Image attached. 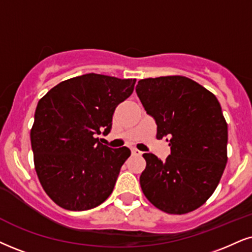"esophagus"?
Listing matches in <instances>:
<instances>
[{"label": "esophagus", "mask_w": 252, "mask_h": 252, "mask_svg": "<svg viewBox=\"0 0 252 252\" xmlns=\"http://www.w3.org/2000/svg\"><path fill=\"white\" fill-rule=\"evenodd\" d=\"M142 154V152H140L139 150H136V148H132V155H136V157H140Z\"/></svg>", "instance_id": "esophagus-1"}]
</instances>
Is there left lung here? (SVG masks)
Listing matches in <instances>:
<instances>
[{
	"label": "left lung",
	"instance_id": "left-lung-1",
	"mask_svg": "<svg viewBox=\"0 0 252 252\" xmlns=\"http://www.w3.org/2000/svg\"><path fill=\"white\" fill-rule=\"evenodd\" d=\"M135 91L155 119L157 138L170 146L166 161L142 155V192L164 213H190L212 196L228 161V125L221 105L215 94L183 76L141 79Z\"/></svg>",
	"mask_w": 252,
	"mask_h": 252
}]
</instances>
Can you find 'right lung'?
<instances>
[{
  "mask_svg": "<svg viewBox=\"0 0 252 252\" xmlns=\"http://www.w3.org/2000/svg\"><path fill=\"white\" fill-rule=\"evenodd\" d=\"M136 79L88 73L64 80L39 99L30 131L40 185L56 204L82 212L113 191L131 151L99 142L112 127L116 107L133 93Z\"/></svg>",
  "mask_w": 252,
  "mask_h": 252,
  "instance_id": "obj_1",
  "label": "right lung"
}]
</instances>
